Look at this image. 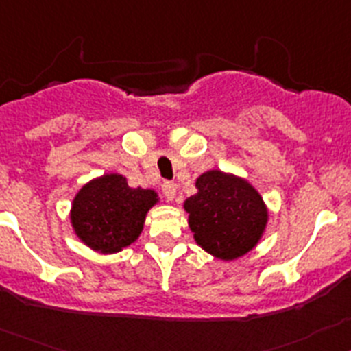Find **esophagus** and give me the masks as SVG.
Masks as SVG:
<instances>
[{
  "mask_svg": "<svg viewBox=\"0 0 351 351\" xmlns=\"http://www.w3.org/2000/svg\"><path fill=\"white\" fill-rule=\"evenodd\" d=\"M162 193H163V197H165L167 200L172 202L173 198H176V193H178V186L173 184V182H170V181H165L162 184Z\"/></svg>",
  "mask_w": 351,
  "mask_h": 351,
  "instance_id": "1",
  "label": "esophagus"
}]
</instances>
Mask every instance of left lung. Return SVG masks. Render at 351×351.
Returning <instances> with one entry per match:
<instances>
[{
    "label": "left lung",
    "instance_id": "1",
    "mask_svg": "<svg viewBox=\"0 0 351 351\" xmlns=\"http://www.w3.org/2000/svg\"><path fill=\"white\" fill-rule=\"evenodd\" d=\"M198 193L184 202L195 240L212 256L231 261L249 252L265 231L268 212L247 181L210 170L197 179Z\"/></svg>",
    "mask_w": 351,
    "mask_h": 351
}]
</instances>
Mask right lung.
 <instances>
[{
	"mask_svg": "<svg viewBox=\"0 0 351 351\" xmlns=\"http://www.w3.org/2000/svg\"><path fill=\"white\" fill-rule=\"evenodd\" d=\"M154 204V191L128 188L123 176L108 173L80 189L71 221L86 245L104 254L118 252L136 242Z\"/></svg>",
	"mask_w": 351,
	"mask_h": 351,
	"instance_id": "right-lung-1",
	"label": "right lung"
}]
</instances>
